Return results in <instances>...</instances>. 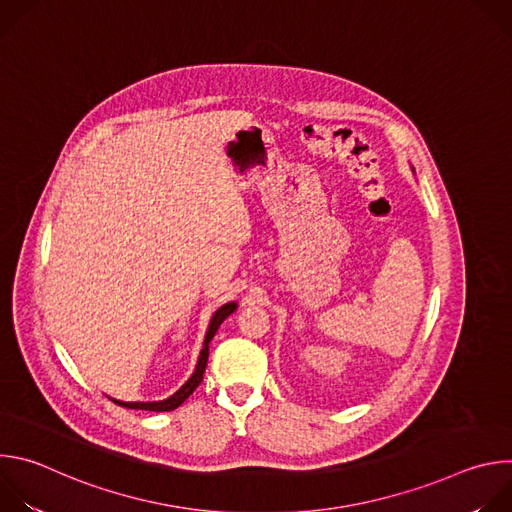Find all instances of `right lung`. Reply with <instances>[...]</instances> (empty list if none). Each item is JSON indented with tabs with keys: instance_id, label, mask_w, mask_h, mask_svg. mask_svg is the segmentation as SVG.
<instances>
[{
	"instance_id": "right-lung-1",
	"label": "right lung",
	"mask_w": 512,
	"mask_h": 512,
	"mask_svg": "<svg viewBox=\"0 0 512 512\" xmlns=\"http://www.w3.org/2000/svg\"><path fill=\"white\" fill-rule=\"evenodd\" d=\"M237 308H239L237 302H229V304L221 306V308H218V310L212 314V318H210V322H208V328H206V334H204V342H202V350H200V356H198V362H196V369H194V373L190 375V379H188L172 397H168V399H164V401H148V403H143V401H119V399H113V397H109V399H111L113 403L121 405V407H127V409H143V411H172V409L180 407V405L194 393V389L202 383V375H204L206 362H208V344H210V340L214 338L218 326H221Z\"/></svg>"
}]
</instances>
